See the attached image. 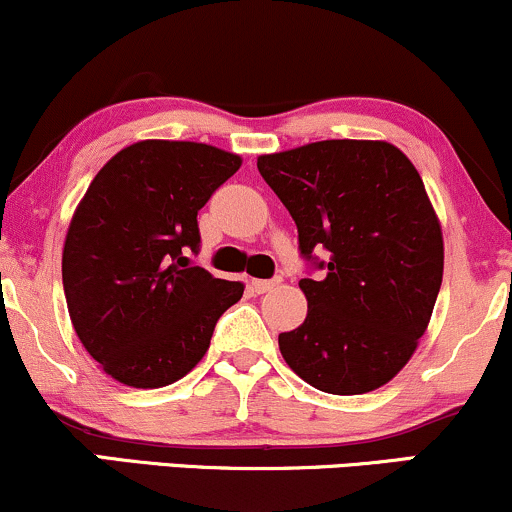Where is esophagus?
I'll list each match as a JSON object with an SVG mask.
<instances>
[{"label":"esophagus","instance_id":"34e87169","mask_svg":"<svg viewBox=\"0 0 512 512\" xmlns=\"http://www.w3.org/2000/svg\"><path fill=\"white\" fill-rule=\"evenodd\" d=\"M276 284H279V279H252L250 291L252 293H267V291H272Z\"/></svg>","mask_w":512,"mask_h":512}]
</instances>
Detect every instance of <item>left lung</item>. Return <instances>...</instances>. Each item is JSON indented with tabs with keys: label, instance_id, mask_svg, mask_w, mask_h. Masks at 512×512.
<instances>
[{
	"label": "left lung",
	"instance_id": "8db88e82",
	"mask_svg": "<svg viewBox=\"0 0 512 512\" xmlns=\"http://www.w3.org/2000/svg\"><path fill=\"white\" fill-rule=\"evenodd\" d=\"M257 170L296 221L308 262L298 281L308 317L279 334L284 361L330 395L390 383L426 332L443 281V236L421 175L397 146L358 139L260 156ZM322 249L327 261L314 255Z\"/></svg>",
	"mask_w": 512,
	"mask_h": 512
}]
</instances>
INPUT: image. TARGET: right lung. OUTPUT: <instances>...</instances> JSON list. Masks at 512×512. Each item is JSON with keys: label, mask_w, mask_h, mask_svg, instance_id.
<instances>
[{"label": "right lung", "mask_w": 512, "mask_h": 512, "mask_svg": "<svg viewBox=\"0 0 512 512\" xmlns=\"http://www.w3.org/2000/svg\"><path fill=\"white\" fill-rule=\"evenodd\" d=\"M240 168L216 146L149 139L122 149L88 185L62 252V284L81 344L129 387L180 380L207 354L240 281L192 267L197 214Z\"/></svg>", "instance_id": "add662e5"}]
</instances>
